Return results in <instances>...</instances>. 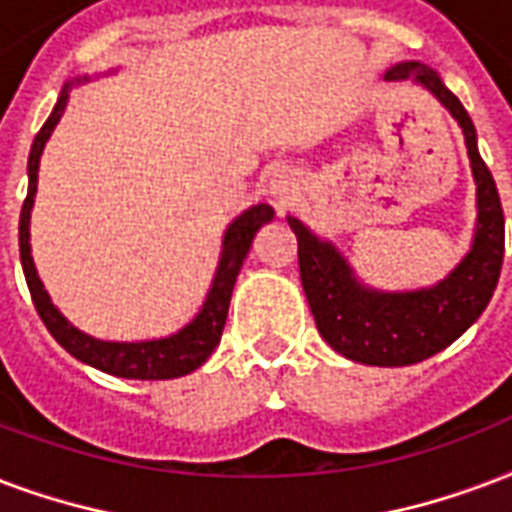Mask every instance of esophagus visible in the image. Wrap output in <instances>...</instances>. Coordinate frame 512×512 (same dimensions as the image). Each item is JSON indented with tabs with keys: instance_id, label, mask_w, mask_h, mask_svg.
<instances>
[{
	"instance_id": "obj_1",
	"label": "esophagus",
	"mask_w": 512,
	"mask_h": 512,
	"mask_svg": "<svg viewBox=\"0 0 512 512\" xmlns=\"http://www.w3.org/2000/svg\"><path fill=\"white\" fill-rule=\"evenodd\" d=\"M298 182L292 177L290 171H273L271 179H268V195H271V204L276 206V212L284 214L295 204L298 198Z\"/></svg>"
}]
</instances>
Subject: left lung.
Masks as SVG:
<instances>
[{"label":"left lung","mask_w":512,"mask_h":512,"mask_svg":"<svg viewBox=\"0 0 512 512\" xmlns=\"http://www.w3.org/2000/svg\"><path fill=\"white\" fill-rule=\"evenodd\" d=\"M384 80H408L424 88L462 128L478 209L467 255L438 284L419 290H376L362 282L333 241L317 236L298 217H287V222L298 239L303 292L330 349L360 365L403 368L451 346L489 306L505 257V214L494 177L478 152L473 120L440 74L421 61H400L386 69Z\"/></svg>","instance_id":"left-lung-1"}]
</instances>
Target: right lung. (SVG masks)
Here are the masks:
<instances>
[{"label":"right lung","instance_id":"1","mask_svg":"<svg viewBox=\"0 0 512 512\" xmlns=\"http://www.w3.org/2000/svg\"><path fill=\"white\" fill-rule=\"evenodd\" d=\"M117 69L104 74H115ZM91 74L74 77L61 88L56 107L45 120V126L39 128L34 136L29 152V193L23 201L21 209V225H18V244H21V265L26 284H29L31 300L37 308L39 319L45 322L48 333L64 346L74 360L85 362L91 368L109 373L117 378H139V381H166V378H179L201 368L209 354L217 349L222 338V327L228 319V306L236 279L244 260L249 255L255 233L263 228L265 222L273 220V209L268 204H255L244 209V212L230 222L222 236L220 260H217V271H214L212 287L206 292L204 306L198 308L185 327H179L177 333L163 335V338H147V341H104L96 335L83 333L80 327H74L69 319L58 311V306L50 300L45 284L39 279L37 265L31 257V209H34V195H37V177H39V158L45 152L50 134L56 131L58 120L64 115L69 93L77 83H91Z\"/></svg>","mask_w":512,"mask_h":512}]
</instances>
